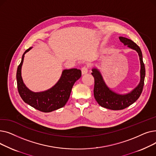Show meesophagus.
<instances>
[{"label":"esophagus","instance_id":"obj_1","mask_svg":"<svg viewBox=\"0 0 156 156\" xmlns=\"http://www.w3.org/2000/svg\"><path fill=\"white\" fill-rule=\"evenodd\" d=\"M88 67L87 66H83L82 68H81V74H82V75H86V74L88 73Z\"/></svg>","mask_w":156,"mask_h":156}]
</instances>
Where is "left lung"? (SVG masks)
<instances>
[{
    "mask_svg": "<svg viewBox=\"0 0 156 156\" xmlns=\"http://www.w3.org/2000/svg\"><path fill=\"white\" fill-rule=\"evenodd\" d=\"M125 45L136 51L140 61V81L132 91L126 94H119L112 90L105 84L99 70L97 68L92 69V75L94 77V95L96 101L101 106L111 110H121L133 104L140 96L144 85L145 68L143 62L142 53L139 47L132 40L125 37H119Z\"/></svg>",
    "mask_w": 156,
    "mask_h": 156,
    "instance_id": "obj_1",
    "label": "left lung"
}]
</instances>
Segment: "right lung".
<instances>
[{
    "instance_id": "1",
    "label": "right lung",
    "mask_w": 156,
    "mask_h": 156,
    "mask_svg": "<svg viewBox=\"0 0 156 156\" xmlns=\"http://www.w3.org/2000/svg\"><path fill=\"white\" fill-rule=\"evenodd\" d=\"M31 48H29L24 52L16 73L18 90L21 99L31 107L44 112H52L64 107L69 99L73 85L81 76V70L76 68L64 69L54 87L44 92H32L24 85L21 77L24 54Z\"/></svg>"
}]
</instances>
